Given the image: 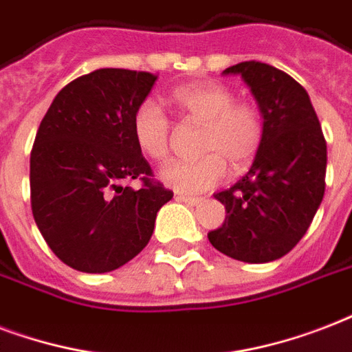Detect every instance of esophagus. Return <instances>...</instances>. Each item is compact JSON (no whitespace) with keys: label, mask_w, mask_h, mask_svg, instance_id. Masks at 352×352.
<instances>
[{"label":"esophagus","mask_w":352,"mask_h":352,"mask_svg":"<svg viewBox=\"0 0 352 352\" xmlns=\"http://www.w3.org/2000/svg\"><path fill=\"white\" fill-rule=\"evenodd\" d=\"M176 200L184 201V204H189V206H198L201 201V198L198 196H187V195H176Z\"/></svg>","instance_id":"34e87169"}]
</instances>
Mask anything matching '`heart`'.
Returning <instances> with one entry per match:
<instances>
[{"label": "heart", "instance_id": "obj_1", "mask_svg": "<svg viewBox=\"0 0 352 352\" xmlns=\"http://www.w3.org/2000/svg\"><path fill=\"white\" fill-rule=\"evenodd\" d=\"M187 122L204 124L198 141V160H178L162 168V179L185 195L206 192L228 178V163L235 170L255 160L264 141V116L250 100H235V94L220 82H192L170 94ZM135 143L154 162H165L173 151V122L162 106L146 99L132 116Z\"/></svg>", "mask_w": 352, "mask_h": 352}]
</instances>
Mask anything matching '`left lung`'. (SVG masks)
<instances>
[{
    "label": "left lung",
    "mask_w": 352,
    "mask_h": 352,
    "mask_svg": "<svg viewBox=\"0 0 352 352\" xmlns=\"http://www.w3.org/2000/svg\"><path fill=\"white\" fill-rule=\"evenodd\" d=\"M230 73L252 88L266 132L246 176L214 195L226 220L207 239L231 258L270 263L303 239L323 200L327 141L307 89L290 75L255 60Z\"/></svg>",
    "instance_id": "left-lung-1"
}]
</instances>
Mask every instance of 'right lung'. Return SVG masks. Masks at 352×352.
<instances>
[{
	"label": "right lung",
	"instance_id": "right-lung-1",
	"mask_svg": "<svg viewBox=\"0 0 352 352\" xmlns=\"http://www.w3.org/2000/svg\"><path fill=\"white\" fill-rule=\"evenodd\" d=\"M157 75L104 67L60 89L31 151V207L53 253L86 274H104L148 244L173 190L152 176L132 116ZM139 179L133 191L124 181Z\"/></svg>",
	"mask_w": 352,
	"mask_h": 352
}]
</instances>
